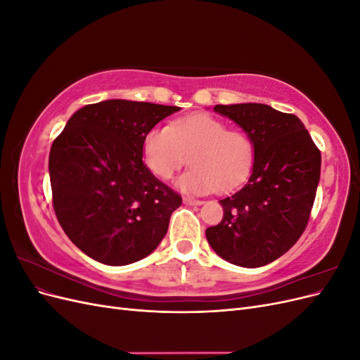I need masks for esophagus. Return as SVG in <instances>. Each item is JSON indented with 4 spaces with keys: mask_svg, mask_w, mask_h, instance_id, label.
I'll use <instances>...</instances> for the list:
<instances>
[{
    "mask_svg": "<svg viewBox=\"0 0 360 360\" xmlns=\"http://www.w3.org/2000/svg\"><path fill=\"white\" fill-rule=\"evenodd\" d=\"M183 202H184V204H189V205H201L204 201L195 200V198H189V197H184V198H183Z\"/></svg>",
    "mask_w": 360,
    "mask_h": 360,
    "instance_id": "1",
    "label": "esophagus"
}]
</instances>
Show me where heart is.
<instances>
[{"label":"heart","mask_w":360,"mask_h":360,"mask_svg":"<svg viewBox=\"0 0 360 360\" xmlns=\"http://www.w3.org/2000/svg\"><path fill=\"white\" fill-rule=\"evenodd\" d=\"M141 155L146 168L159 180H169L186 162L191 168L177 180L189 193L230 192L243 184L255 162V144L242 129H228L222 120L193 114L168 127L150 129Z\"/></svg>","instance_id":"1"}]
</instances>
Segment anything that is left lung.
Wrapping results in <instances>:
<instances>
[{
    "mask_svg": "<svg viewBox=\"0 0 360 360\" xmlns=\"http://www.w3.org/2000/svg\"><path fill=\"white\" fill-rule=\"evenodd\" d=\"M255 144L252 174L245 186L221 200L222 221L205 237L228 263L261 267L296 243L308 225L317 193L321 153L294 114L263 103L216 105Z\"/></svg>",
    "mask_w": 360,
    "mask_h": 360,
    "instance_id": "left-lung-1",
    "label": "left lung"
}]
</instances>
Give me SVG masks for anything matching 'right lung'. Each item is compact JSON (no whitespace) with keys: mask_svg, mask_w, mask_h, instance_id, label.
<instances>
[{"mask_svg":"<svg viewBox=\"0 0 360 360\" xmlns=\"http://www.w3.org/2000/svg\"><path fill=\"white\" fill-rule=\"evenodd\" d=\"M179 110L122 99L85 105L53 139V212L73 245L99 263H135L165 237L181 197L146 168L141 147Z\"/></svg>","mask_w":360,"mask_h":360,"instance_id":"1","label":"right lung"}]
</instances>
